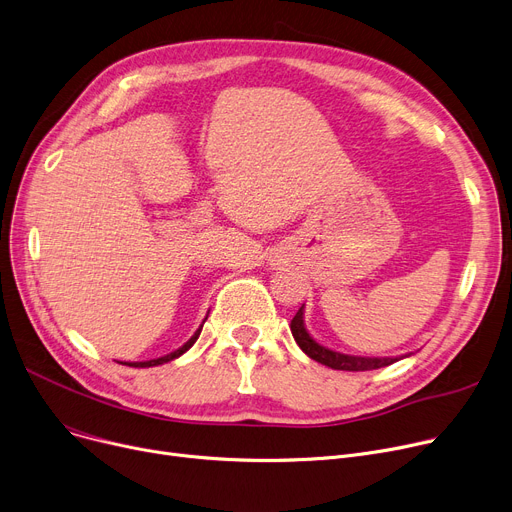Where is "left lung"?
<instances>
[{"mask_svg":"<svg viewBox=\"0 0 512 512\" xmlns=\"http://www.w3.org/2000/svg\"><path fill=\"white\" fill-rule=\"evenodd\" d=\"M291 335H293L295 343L299 345V349H302L308 357H312L314 362L333 368V370L366 372V370L384 368V366H390L397 362V357H357V355H345V353L322 347L308 335V330L304 326V304L291 320Z\"/></svg>","mask_w":512,"mask_h":512,"instance_id":"left-lung-1","label":"left lung"}]
</instances>
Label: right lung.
<instances>
[{
    "label": "right lung",
    "mask_w": 512,
    "mask_h": 512,
    "mask_svg": "<svg viewBox=\"0 0 512 512\" xmlns=\"http://www.w3.org/2000/svg\"><path fill=\"white\" fill-rule=\"evenodd\" d=\"M206 322V318L202 320V324ZM202 324H200V328L196 330V333L182 345L179 349H175V351H171V353H167V355H163V357H157V359H148V362H132V364H126V366H132V368H150V366H161V364H167V362H171V359H175V357H179V355H184L194 343H196V339L200 337V330H202Z\"/></svg>",
    "instance_id": "right-lung-1"
}]
</instances>
